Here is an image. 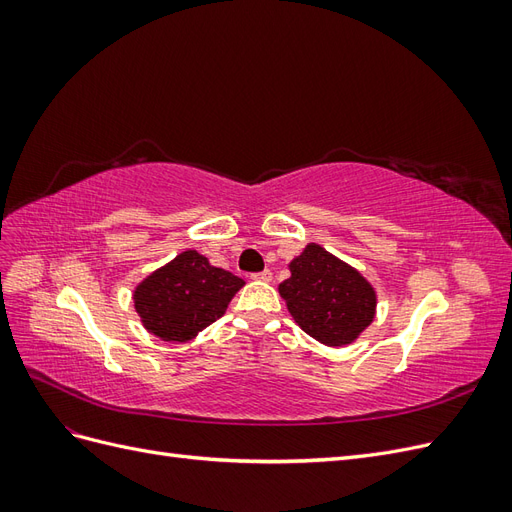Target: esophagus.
Instances as JSON below:
<instances>
[{
  "label": "esophagus",
  "instance_id": "esophagus-1",
  "mask_svg": "<svg viewBox=\"0 0 512 512\" xmlns=\"http://www.w3.org/2000/svg\"><path fill=\"white\" fill-rule=\"evenodd\" d=\"M271 277H273V273H271L269 269L252 273V280H254V282H271Z\"/></svg>",
  "mask_w": 512,
  "mask_h": 512
}]
</instances>
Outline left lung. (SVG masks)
<instances>
[{
  "label": "left lung",
  "mask_w": 512,
  "mask_h": 512,
  "mask_svg": "<svg viewBox=\"0 0 512 512\" xmlns=\"http://www.w3.org/2000/svg\"><path fill=\"white\" fill-rule=\"evenodd\" d=\"M280 294L294 322L327 346L352 344L376 314L371 284L316 243L290 262V277L280 284Z\"/></svg>",
  "instance_id": "1"
}]
</instances>
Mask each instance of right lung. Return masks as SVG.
<instances>
[{
  "label": "right lung",
  "mask_w": 512,
  "mask_h": 512,
  "mask_svg": "<svg viewBox=\"0 0 512 512\" xmlns=\"http://www.w3.org/2000/svg\"><path fill=\"white\" fill-rule=\"evenodd\" d=\"M243 284L241 277L211 267L205 256L188 250L136 286L134 307L151 335L164 342H190L224 316Z\"/></svg>",
  "instance_id": "1"
}]
</instances>
